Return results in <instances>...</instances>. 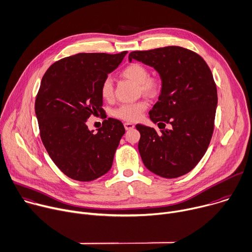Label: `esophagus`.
<instances>
[{
	"label": "esophagus",
	"instance_id": "34e87169",
	"mask_svg": "<svg viewBox=\"0 0 252 252\" xmlns=\"http://www.w3.org/2000/svg\"><path fill=\"white\" fill-rule=\"evenodd\" d=\"M124 127H125V129H126V130H131V129H133V128L135 127V125H134L133 123L126 122V123L124 124Z\"/></svg>",
	"mask_w": 252,
	"mask_h": 252
}]
</instances>
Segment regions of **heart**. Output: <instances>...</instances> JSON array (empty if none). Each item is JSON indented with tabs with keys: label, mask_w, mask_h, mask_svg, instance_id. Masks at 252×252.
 I'll list each match as a JSON object with an SVG mask.
<instances>
[{
	"label": "heart",
	"mask_w": 252,
	"mask_h": 252,
	"mask_svg": "<svg viewBox=\"0 0 252 252\" xmlns=\"http://www.w3.org/2000/svg\"><path fill=\"white\" fill-rule=\"evenodd\" d=\"M121 76L139 85L140 90L147 95L153 96L157 94L161 88V80L157 77H149L147 68L139 63H131L124 67L121 71ZM100 95L104 100L112 99L113 84L109 77L105 78L100 85ZM147 106L148 103L145 100L124 104L114 111V116L127 122H135L142 117Z\"/></svg>",
	"instance_id": "heart-1"
}]
</instances>
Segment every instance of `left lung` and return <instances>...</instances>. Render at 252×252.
<instances>
[{
	"label": "left lung",
	"instance_id": "1",
	"mask_svg": "<svg viewBox=\"0 0 252 252\" xmlns=\"http://www.w3.org/2000/svg\"><path fill=\"white\" fill-rule=\"evenodd\" d=\"M132 60L154 67L162 81L159 101L149 112L162 130L136 125L142 161L163 178L186 175L203 158L213 136L218 106L213 73L202 57L181 46L137 50L130 53Z\"/></svg>",
	"mask_w": 252,
	"mask_h": 252
}]
</instances>
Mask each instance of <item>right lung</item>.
<instances>
[{
	"mask_svg": "<svg viewBox=\"0 0 252 252\" xmlns=\"http://www.w3.org/2000/svg\"><path fill=\"white\" fill-rule=\"evenodd\" d=\"M126 54H77L50 65L41 79L34 104L40 138L54 163L72 180L93 181L112 167L125 133L122 122L108 118L94 133L86 121L104 113L100 85Z\"/></svg>",
	"mask_w": 252,
	"mask_h": 252,
	"instance_id": "1",
	"label": "right lung"
}]
</instances>
